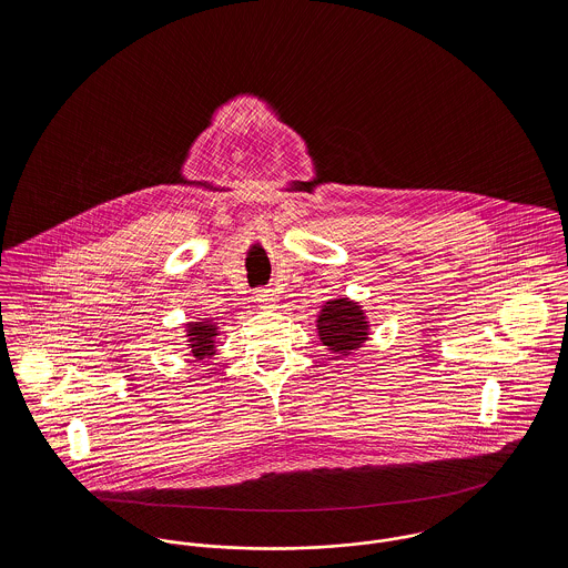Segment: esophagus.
Instances as JSON below:
<instances>
[{"mask_svg":"<svg viewBox=\"0 0 568 568\" xmlns=\"http://www.w3.org/2000/svg\"><path fill=\"white\" fill-rule=\"evenodd\" d=\"M255 302L262 308H273V304L277 302V293L273 288H260V291H255Z\"/></svg>","mask_w":568,"mask_h":568,"instance_id":"1","label":"esophagus"}]
</instances>
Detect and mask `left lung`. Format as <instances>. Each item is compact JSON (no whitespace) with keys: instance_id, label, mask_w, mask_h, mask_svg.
<instances>
[{"instance_id":"8db88e82","label":"left lung","mask_w":568,"mask_h":568,"mask_svg":"<svg viewBox=\"0 0 568 568\" xmlns=\"http://www.w3.org/2000/svg\"><path fill=\"white\" fill-rule=\"evenodd\" d=\"M317 332L332 354L347 356L369 338V322L356 302L338 297L325 302L317 317Z\"/></svg>"}]
</instances>
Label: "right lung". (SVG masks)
Returning a JSON list of instances; mask_svg holds the SVG:
<instances>
[{
    "mask_svg": "<svg viewBox=\"0 0 568 568\" xmlns=\"http://www.w3.org/2000/svg\"><path fill=\"white\" fill-rule=\"evenodd\" d=\"M185 336H187V345H190V354L201 361V358H210L214 354L216 347V336H219V325L212 320L205 322H190L185 324Z\"/></svg>",
    "mask_w": 568,
    "mask_h": 568,
    "instance_id": "add662e5",
    "label": "right lung"
}]
</instances>
